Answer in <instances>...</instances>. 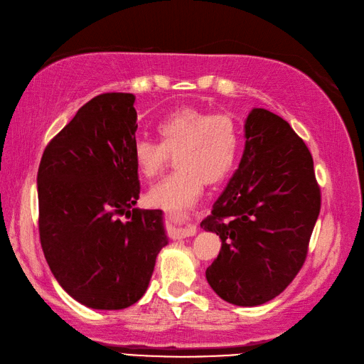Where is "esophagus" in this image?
Here are the masks:
<instances>
[{
  "label": "esophagus",
  "instance_id": "34e87169",
  "mask_svg": "<svg viewBox=\"0 0 364 364\" xmlns=\"http://www.w3.org/2000/svg\"><path fill=\"white\" fill-rule=\"evenodd\" d=\"M197 232V229L194 225H186L183 228L176 229V237L178 238H186V237H193Z\"/></svg>",
  "mask_w": 364,
  "mask_h": 364
}]
</instances>
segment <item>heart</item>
I'll return each instance as SVG.
<instances>
[{
    "mask_svg": "<svg viewBox=\"0 0 364 364\" xmlns=\"http://www.w3.org/2000/svg\"><path fill=\"white\" fill-rule=\"evenodd\" d=\"M159 141L141 138L134 144V162L144 179H153L176 153V168L149 193V202L173 214H183L203 191L232 171L240 129L229 114L182 106L165 114L156 124Z\"/></svg>",
    "mask_w": 364,
    "mask_h": 364,
    "instance_id": "obj_1",
    "label": "heart"
}]
</instances>
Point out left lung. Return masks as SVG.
Segmentation results:
<instances>
[{"mask_svg": "<svg viewBox=\"0 0 364 364\" xmlns=\"http://www.w3.org/2000/svg\"><path fill=\"white\" fill-rule=\"evenodd\" d=\"M238 170L200 226L222 240L206 279L223 301L255 306L281 294L306 259L321 213L313 156L287 121L252 109Z\"/></svg>", "mask_w": 364, "mask_h": 364, "instance_id": "obj_1", "label": "left lung"}]
</instances>
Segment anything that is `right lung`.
<instances>
[{
    "label": "right lung",
    "mask_w": 364,
    "mask_h": 364,
    "mask_svg": "<svg viewBox=\"0 0 364 364\" xmlns=\"http://www.w3.org/2000/svg\"><path fill=\"white\" fill-rule=\"evenodd\" d=\"M134 103L126 92L94 97L48 142L38 170L43 255L60 287L94 310L138 302L168 243L162 211H130L141 190Z\"/></svg>",
    "instance_id": "obj_1"
}]
</instances>
